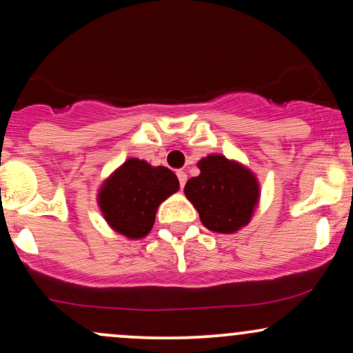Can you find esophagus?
Instances as JSON below:
<instances>
[{"label": "esophagus", "mask_w": 353, "mask_h": 353, "mask_svg": "<svg viewBox=\"0 0 353 353\" xmlns=\"http://www.w3.org/2000/svg\"><path fill=\"white\" fill-rule=\"evenodd\" d=\"M177 179H179V185L182 189L185 185V182H188V174H185L184 171H177Z\"/></svg>", "instance_id": "obj_1"}]
</instances>
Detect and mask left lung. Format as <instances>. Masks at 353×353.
Instances as JSON below:
<instances>
[{
	"instance_id": "obj_1",
	"label": "left lung",
	"mask_w": 353,
	"mask_h": 353,
	"mask_svg": "<svg viewBox=\"0 0 353 353\" xmlns=\"http://www.w3.org/2000/svg\"><path fill=\"white\" fill-rule=\"evenodd\" d=\"M201 174L188 181L185 197L199 212L209 230L230 234L250 221L259 199V185L252 172L224 156L199 161Z\"/></svg>"
}]
</instances>
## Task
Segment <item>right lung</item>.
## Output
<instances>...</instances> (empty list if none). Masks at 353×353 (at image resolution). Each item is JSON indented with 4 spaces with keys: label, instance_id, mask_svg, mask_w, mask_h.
I'll return each instance as SVG.
<instances>
[{
    "label": "right lung",
    "instance_id": "obj_1",
    "mask_svg": "<svg viewBox=\"0 0 353 353\" xmlns=\"http://www.w3.org/2000/svg\"><path fill=\"white\" fill-rule=\"evenodd\" d=\"M177 189L179 181L171 169L129 159L103 185L99 205L112 229L139 239L152 229L157 205Z\"/></svg>",
    "mask_w": 353,
    "mask_h": 353
}]
</instances>
